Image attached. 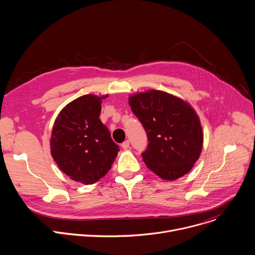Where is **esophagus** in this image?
I'll return each mask as SVG.
<instances>
[{"mask_svg":"<svg viewBox=\"0 0 255 255\" xmlns=\"http://www.w3.org/2000/svg\"><path fill=\"white\" fill-rule=\"evenodd\" d=\"M129 145H130L129 141L126 140V141H124V142L122 143V148H123V149H128V148H129Z\"/></svg>","mask_w":255,"mask_h":255,"instance_id":"34e87169","label":"esophagus"}]
</instances>
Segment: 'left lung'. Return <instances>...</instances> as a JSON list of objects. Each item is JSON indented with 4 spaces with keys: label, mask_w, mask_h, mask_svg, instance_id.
I'll return each mask as SVG.
<instances>
[{
    "label": "left lung",
    "mask_w": 255,
    "mask_h": 255,
    "mask_svg": "<svg viewBox=\"0 0 255 255\" xmlns=\"http://www.w3.org/2000/svg\"><path fill=\"white\" fill-rule=\"evenodd\" d=\"M134 115L148 137L142 158L147 167L164 180L187 174L199 159L204 132L195 109L179 97L148 90L129 97Z\"/></svg>",
    "instance_id": "left-lung-1"
}]
</instances>
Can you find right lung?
Wrapping results in <instances>:
<instances>
[{"mask_svg": "<svg viewBox=\"0 0 255 255\" xmlns=\"http://www.w3.org/2000/svg\"><path fill=\"white\" fill-rule=\"evenodd\" d=\"M109 95H85L68 103L57 115L50 137V152L72 180L92 185L111 168L119 146L99 119L102 100Z\"/></svg>", "mask_w": 255, "mask_h": 255, "instance_id": "1", "label": "right lung"}]
</instances>
